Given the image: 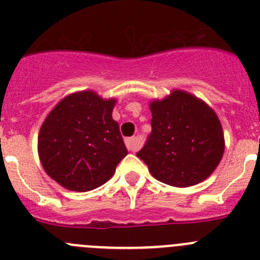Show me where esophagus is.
Returning <instances> with one entry per match:
<instances>
[{"mask_svg": "<svg viewBox=\"0 0 260 260\" xmlns=\"http://www.w3.org/2000/svg\"><path fill=\"white\" fill-rule=\"evenodd\" d=\"M125 144H126V148L129 151H136L139 149V143L134 136L125 139Z\"/></svg>", "mask_w": 260, "mask_h": 260, "instance_id": "1", "label": "esophagus"}]
</instances>
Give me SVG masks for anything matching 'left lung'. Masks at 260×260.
<instances>
[{"label": "left lung", "mask_w": 260, "mask_h": 260, "mask_svg": "<svg viewBox=\"0 0 260 260\" xmlns=\"http://www.w3.org/2000/svg\"><path fill=\"white\" fill-rule=\"evenodd\" d=\"M149 107L151 133L136 155L151 176L181 188L211 176L225 150L216 112L182 89H174L163 100H153Z\"/></svg>", "instance_id": "1"}]
</instances>
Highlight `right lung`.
Here are the masks:
<instances>
[{"label": "right lung", "mask_w": 260, "mask_h": 260, "mask_svg": "<svg viewBox=\"0 0 260 260\" xmlns=\"http://www.w3.org/2000/svg\"><path fill=\"white\" fill-rule=\"evenodd\" d=\"M116 100L93 91L68 94L44 120L38 153L44 171L69 191L87 192L106 183L126 156L119 124L112 119Z\"/></svg>", "instance_id": "obj_1"}]
</instances>
